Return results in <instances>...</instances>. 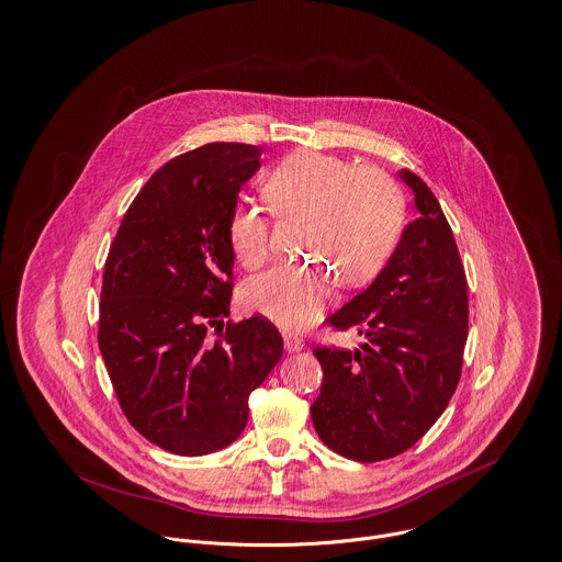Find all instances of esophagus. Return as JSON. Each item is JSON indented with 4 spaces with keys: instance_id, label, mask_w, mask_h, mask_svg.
Here are the masks:
<instances>
[{
    "instance_id": "34e87169",
    "label": "esophagus",
    "mask_w": 562,
    "mask_h": 562,
    "mask_svg": "<svg viewBox=\"0 0 562 562\" xmlns=\"http://www.w3.org/2000/svg\"><path fill=\"white\" fill-rule=\"evenodd\" d=\"M284 349H286V353H297V351L306 349V342L297 336H284Z\"/></svg>"
}]
</instances>
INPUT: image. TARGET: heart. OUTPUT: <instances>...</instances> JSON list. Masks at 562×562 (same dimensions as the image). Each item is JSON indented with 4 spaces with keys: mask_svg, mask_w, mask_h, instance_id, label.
<instances>
[{
    "mask_svg": "<svg viewBox=\"0 0 562 562\" xmlns=\"http://www.w3.org/2000/svg\"><path fill=\"white\" fill-rule=\"evenodd\" d=\"M262 195L276 217L304 220V250L321 262L280 265L244 286L246 308L289 331H300L325 311L336 278L364 286L383 269L403 231V198L373 168L314 150L289 155L267 177ZM228 244L239 265L260 267L269 256V226L254 206H239L228 224Z\"/></svg>",
    "mask_w": 562,
    "mask_h": 562,
    "instance_id": "1",
    "label": "heart"
}]
</instances>
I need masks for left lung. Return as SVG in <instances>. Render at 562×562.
<instances>
[{
	"label": "left lung",
	"instance_id": "obj_1",
	"mask_svg": "<svg viewBox=\"0 0 562 562\" xmlns=\"http://www.w3.org/2000/svg\"><path fill=\"white\" fill-rule=\"evenodd\" d=\"M398 179L420 213L371 286L327 316L364 342L314 349L323 367L312 425L334 452L373 463L425 436L446 409L468 340V282L434 191L409 170Z\"/></svg>",
	"mask_w": 562,
	"mask_h": 562
}]
</instances>
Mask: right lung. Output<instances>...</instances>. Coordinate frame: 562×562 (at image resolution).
<instances>
[{"instance_id": "obj_1", "label": "right lung", "mask_w": 562, "mask_h": 562, "mask_svg": "<svg viewBox=\"0 0 562 562\" xmlns=\"http://www.w3.org/2000/svg\"><path fill=\"white\" fill-rule=\"evenodd\" d=\"M260 153L215 142L168 161L131 202L105 262L103 362L128 423L175 454H209L241 436L251 392L284 351L262 316L206 340L231 314L228 224Z\"/></svg>"}]
</instances>
